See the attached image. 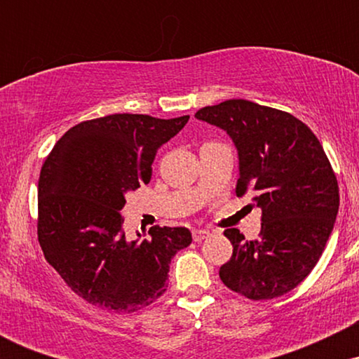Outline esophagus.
I'll return each instance as SVG.
<instances>
[{
	"label": "esophagus",
	"instance_id": "34e87169",
	"mask_svg": "<svg viewBox=\"0 0 359 359\" xmlns=\"http://www.w3.org/2000/svg\"><path fill=\"white\" fill-rule=\"evenodd\" d=\"M209 234H211V233H209L208 229H194L192 238H194V241H203L209 236Z\"/></svg>",
	"mask_w": 359,
	"mask_h": 359
}]
</instances>
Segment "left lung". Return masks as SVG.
Wrapping results in <instances>:
<instances>
[{
  "mask_svg": "<svg viewBox=\"0 0 359 359\" xmlns=\"http://www.w3.org/2000/svg\"><path fill=\"white\" fill-rule=\"evenodd\" d=\"M196 118L229 135L236 196L250 192L263 211L258 240L224 231L233 257L219 269L222 283L253 300L280 297L311 273L334 228L339 189L324 148L300 119L246 100L205 106Z\"/></svg>",
  "mask_w": 359,
  "mask_h": 359,
  "instance_id": "left-lung-1",
  "label": "left lung"
}]
</instances>
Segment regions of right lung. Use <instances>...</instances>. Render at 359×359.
Wrapping results in <instances>:
<instances>
[{
    "mask_svg": "<svg viewBox=\"0 0 359 359\" xmlns=\"http://www.w3.org/2000/svg\"><path fill=\"white\" fill-rule=\"evenodd\" d=\"M189 116L109 114L62 137L39 179V241L45 259L86 302L137 312L167 290L170 262L192 243L187 228L154 226L126 240V196L151 179L156 150Z\"/></svg>",
    "mask_w": 359,
    "mask_h": 359,
    "instance_id": "1",
    "label": "right lung"
}]
</instances>
